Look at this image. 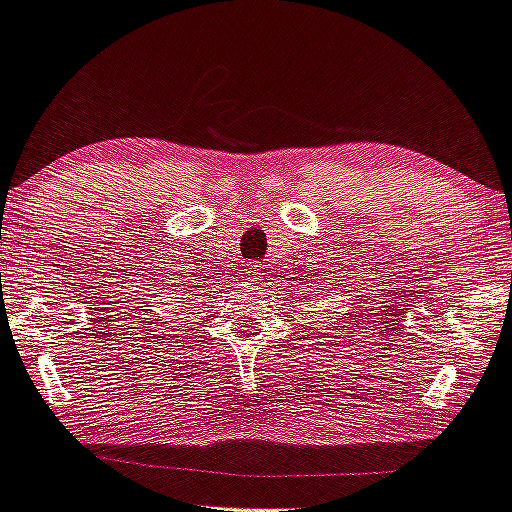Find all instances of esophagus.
Here are the masks:
<instances>
[{
    "label": "esophagus",
    "instance_id": "obj_1",
    "mask_svg": "<svg viewBox=\"0 0 512 512\" xmlns=\"http://www.w3.org/2000/svg\"><path fill=\"white\" fill-rule=\"evenodd\" d=\"M261 274H263V267L261 265H251L249 272H247V279L258 283V281H261Z\"/></svg>",
    "mask_w": 512,
    "mask_h": 512
}]
</instances>
